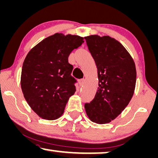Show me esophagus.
<instances>
[{
    "label": "esophagus",
    "instance_id": "1",
    "mask_svg": "<svg viewBox=\"0 0 158 158\" xmlns=\"http://www.w3.org/2000/svg\"><path fill=\"white\" fill-rule=\"evenodd\" d=\"M85 82V79H79V84L80 86H82V85H84Z\"/></svg>",
    "mask_w": 158,
    "mask_h": 158
}]
</instances>
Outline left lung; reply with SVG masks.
I'll return each instance as SVG.
<instances>
[{
  "instance_id": "left-lung-1",
  "label": "left lung",
  "mask_w": 158,
  "mask_h": 158,
  "mask_svg": "<svg viewBox=\"0 0 158 158\" xmlns=\"http://www.w3.org/2000/svg\"><path fill=\"white\" fill-rule=\"evenodd\" d=\"M84 39L96 62L99 86L93 101L85 103V110L93 122L107 124L131 101L136 86V66L126 48L112 37L91 35Z\"/></svg>"
}]
</instances>
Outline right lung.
I'll list each match as a JSON object with an SVG mask.
<instances>
[{
	"label": "right lung",
	"mask_w": 158,
	"mask_h": 158,
	"mask_svg": "<svg viewBox=\"0 0 158 158\" xmlns=\"http://www.w3.org/2000/svg\"><path fill=\"white\" fill-rule=\"evenodd\" d=\"M77 35L56 33L35 46L24 59L21 88L31 108L41 118L54 120L63 114L77 80L68 57L84 43Z\"/></svg>",
	"instance_id": "add662e5"
}]
</instances>
